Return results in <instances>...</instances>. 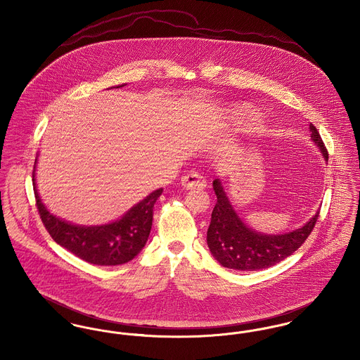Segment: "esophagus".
<instances>
[{"label": "esophagus", "mask_w": 360, "mask_h": 360, "mask_svg": "<svg viewBox=\"0 0 360 360\" xmlns=\"http://www.w3.org/2000/svg\"><path fill=\"white\" fill-rule=\"evenodd\" d=\"M181 184L185 188H204L206 186V181L204 176H201L197 172H190L182 176Z\"/></svg>", "instance_id": "obj_1"}]
</instances>
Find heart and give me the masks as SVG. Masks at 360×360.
Returning <instances> with one entry per match:
<instances>
[{
    "label": "heart",
    "mask_w": 360,
    "mask_h": 360,
    "mask_svg": "<svg viewBox=\"0 0 360 360\" xmlns=\"http://www.w3.org/2000/svg\"><path fill=\"white\" fill-rule=\"evenodd\" d=\"M231 120L233 121L235 125L238 127H244V128H251L259 121L257 112L248 108H235L231 115Z\"/></svg>",
    "instance_id": "1"
}]
</instances>
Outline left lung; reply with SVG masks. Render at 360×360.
<instances>
[{
    "mask_svg": "<svg viewBox=\"0 0 360 360\" xmlns=\"http://www.w3.org/2000/svg\"><path fill=\"white\" fill-rule=\"evenodd\" d=\"M310 139L319 147L328 162V153L321 136L313 124L309 125ZM217 202L212 212L206 241L210 254L226 269L240 271H257L271 267L290 257L308 239L319 212L301 228L286 233L269 235L250 228L244 223L231 204L220 179L213 181Z\"/></svg>",
    "mask_w": 360,
    "mask_h": 360,
    "instance_id": "1",
    "label": "left lung"
}]
</instances>
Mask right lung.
<instances>
[{
    "label": "right lung",
    "instance_id": "add662e5",
    "mask_svg": "<svg viewBox=\"0 0 360 360\" xmlns=\"http://www.w3.org/2000/svg\"><path fill=\"white\" fill-rule=\"evenodd\" d=\"M124 85L116 86L122 87ZM34 182L36 205L46 229L59 245L75 257L97 266H117L132 260L146 245L154 217V205L163 188H158L132 206L120 219L103 225H78L53 216L43 204Z\"/></svg>",
    "mask_w": 360,
    "mask_h": 360
}]
</instances>
